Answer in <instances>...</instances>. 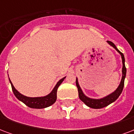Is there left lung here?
<instances>
[{"label": "left lung", "mask_w": 134, "mask_h": 134, "mask_svg": "<svg viewBox=\"0 0 134 134\" xmlns=\"http://www.w3.org/2000/svg\"><path fill=\"white\" fill-rule=\"evenodd\" d=\"M107 43L109 44L110 46L113 47L117 52H118L121 56V59H122V64H123V67H122V77H121V80L120 84L118 85V87L115 89V91H113L112 93L109 94L108 96H106L102 98L96 99V98H91L87 97L84 94L83 91L82 90L81 87L80 86L78 82V79L76 78V85L78 90V94L79 98L81 100L83 103H84L87 106L90 107L91 108H94V109H99V108H102L104 107L108 106V105L112 103L113 102H115L118 98L120 96V95L123 91L124 86V80L126 78V68L125 66V58H124V55L123 53H121L119 50L117 49V47H115V45L113 42L110 41H107Z\"/></svg>", "instance_id": "1"}]
</instances>
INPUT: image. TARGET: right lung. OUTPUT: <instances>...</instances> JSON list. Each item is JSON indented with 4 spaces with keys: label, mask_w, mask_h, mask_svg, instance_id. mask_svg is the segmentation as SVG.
Here are the masks:
<instances>
[{
    "label": "right lung",
    "mask_w": 134,
    "mask_h": 134,
    "mask_svg": "<svg viewBox=\"0 0 134 134\" xmlns=\"http://www.w3.org/2000/svg\"><path fill=\"white\" fill-rule=\"evenodd\" d=\"M66 77H64L61 80H59L57 83L56 84L54 87L53 88V90L51 91V93H49L48 95L45 96H41V97H34V98H31V97H27L24 95H22L21 93H20L16 90V88L13 86V83L10 81V78H9V81L11 85V87H12V90H13V94L15 95L16 98L21 101L22 103L27 105L29 108H36V109H41V108H45L47 107H49L54 103L57 100V89H58L59 86L62 84V82L64 81Z\"/></svg>",
    "instance_id": "right-lung-1"
}]
</instances>
